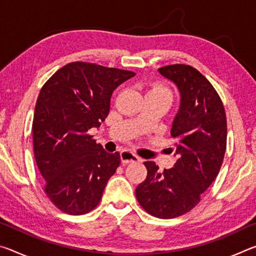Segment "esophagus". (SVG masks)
Instances as JSON below:
<instances>
[{
    "mask_svg": "<svg viewBox=\"0 0 256 256\" xmlns=\"http://www.w3.org/2000/svg\"><path fill=\"white\" fill-rule=\"evenodd\" d=\"M120 162H122L123 164H126L130 162H140V158H138L136 154H133L132 151L123 150L122 152H120Z\"/></svg>",
    "mask_w": 256,
    "mask_h": 256,
    "instance_id": "1",
    "label": "esophagus"
}]
</instances>
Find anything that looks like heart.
<instances>
[{"mask_svg":"<svg viewBox=\"0 0 256 256\" xmlns=\"http://www.w3.org/2000/svg\"><path fill=\"white\" fill-rule=\"evenodd\" d=\"M149 94H166V96H170V90L164 88L162 86H154V88L150 89Z\"/></svg>","mask_w":256,"mask_h":256,"instance_id":"1","label":"heart"}]
</instances>
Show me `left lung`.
Listing matches in <instances>:
<instances>
[{
  "mask_svg": "<svg viewBox=\"0 0 256 256\" xmlns=\"http://www.w3.org/2000/svg\"><path fill=\"white\" fill-rule=\"evenodd\" d=\"M158 72L180 94L170 130L176 144L170 150L176 162L160 172L156 162H146L148 174L136 196L149 214L172 219L192 210L218 175L226 151L227 120L222 99L196 68L174 64Z\"/></svg>",
  "mask_w": 256,
  "mask_h": 256,
  "instance_id": "obj_1",
  "label": "left lung"
}]
</instances>
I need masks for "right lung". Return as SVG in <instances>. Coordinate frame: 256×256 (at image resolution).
I'll list each match as a JSON object with an SVG mask.
<instances>
[{
	"label": "right lung",
	"mask_w": 256,
	"mask_h": 256,
	"mask_svg": "<svg viewBox=\"0 0 256 256\" xmlns=\"http://www.w3.org/2000/svg\"><path fill=\"white\" fill-rule=\"evenodd\" d=\"M136 73L92 63L60 68L42 86L32 120L34 154L53 204L84 214L100 202L108 180L120 166L88 132L107 118L114 90Z\"/></svg>",
	"instance_id": "1"
}]
</instances>
